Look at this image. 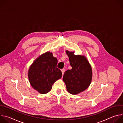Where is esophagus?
<instances>
[{"label": "esophagus", "mask_w": 123, "mask_h": 123, "mask_svg": "<svg viewBox=\"0 0 123 123\" xmlns=\"http://www.w3.org/2000/svg\"><path fill=\"white\" fill-rule=\"evenodd\" d=\"M65 69L64 68H63V69H61V72H62V74H63V75L64 74V73H65Z\"/></svg>", "instance_id": "obj_1"}]
</instances>
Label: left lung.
Segmentation results:
<instances>
[{
	"mask_svg": "<svg viewBox=\"0 0 123 123\" xmlns=\"http://www.w3.org/2000/svg\"><path fill=\"white\" fill-rule=\"evenodd\" d=\"M72 68L64 73L63 80L67 91L76 95L86 90L90 86L92 77V68L84 55H75V51L66 50Z\"/></svg>",
	"mask_w": 123,
	"mask_h": 123,
	"instance_id": "left-lung-1",
	"label": "left lung"
}]
</instances>
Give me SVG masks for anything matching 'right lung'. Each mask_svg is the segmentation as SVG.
I'll return each instance as SVG.
<instances>
[{"label": "right lung", "instance_id": "right-lung-1", "mask_svg": "<svg viewBox=\"0 0 123 123\" xmlns=\"http://www.w3.org/2000/svg\"><path fill=\"white\" fill-rule=\"evenodd\" d=\"M57 59L52 52L47 51L39 55L30 66L28 76L31 86L40 94H46L52 86L62 77L61 71L57 68Z\"/></svg>", "mask_w": 123, "mask_h": 123}]
</instances>
